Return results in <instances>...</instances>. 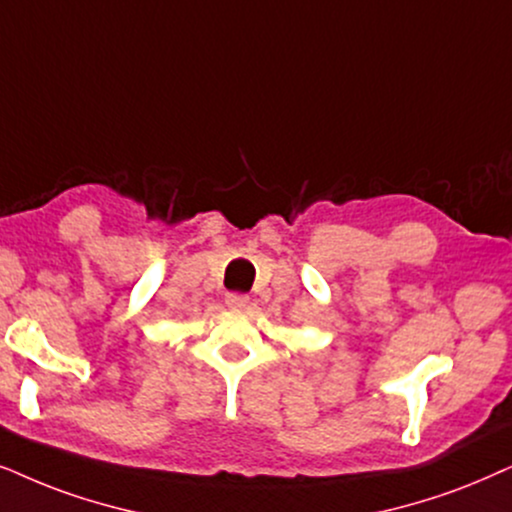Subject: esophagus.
Here are the masks:
<instances>
[{"label": "esophagus", "mask_w": 512, "mask_h": 512, "mask_svg": "<svg viewBox=\"0 0 512 512\" xmlns=\"http://www.w3.org/2000/svg\"><path fill=\"white\" fill-rule=\"evenodd\" d=\"M225 303H228V308H244V305L249 303V296L247 294H228L225 296Z\"/></svg>", "instance_id": "obj_1"}]
</instances>
